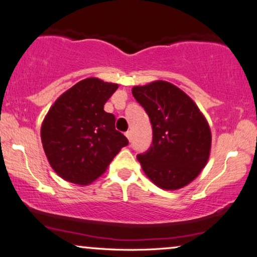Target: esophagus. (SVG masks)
I'll use <instances>...</instances> for the list:
<instances>
[{
    "mask_svg": "<svg viewBox=\"0 0 257 257\" xmlns=\"http://www.w3.org/2000/svg\"><path fill=\"white\" fill-rule=\"evenodd\" d=\"M125 136L127 137V139H128L130 142L132 141V132H131V131H127V132H125Z\"/></svg>",
    "mask_w": 257,
    "mask_h": 257,
    "instance_id": "obj_1",
    "label": "esophagus"
}]
</instances>
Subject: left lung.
<instances>
[{
    "label": "left lung",
    "instance_id": "left-lung-1",
    "mask_svg": "<svg viewBox=\"0 0 257 257\" xmlns=\"http://www.w3.org/2000/svg\"><path fill=\"white\" fill-rule=\"evenodd\" d=\"M152 125V144L137 156L159 188L177 190L199 175L208 162L211 132L191 98L166 81L132 88Z\"/></svg>",
    "mask_w": 257,
    "mask_h": 257
}]
</instances>
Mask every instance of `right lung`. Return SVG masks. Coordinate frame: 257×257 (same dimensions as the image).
<instances>
[{"label": "right lung", "instance_id": "right-lung-1", "mask_svg": "<svg viewBox=\"0 0 257 257\" xmlns=\"http://www.w3.org/2000/svg\"><path fill=\"white\" fill-rule=\"evenodd\" d=\"M118 85L95 78L81 80L59 96L41 127L42 146L53 170L75 184L99 177L128 144L115 130V116L104 105Z\"/></svg>", "mask_w": 257, "mask_h": 257}]
</instances>
